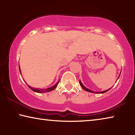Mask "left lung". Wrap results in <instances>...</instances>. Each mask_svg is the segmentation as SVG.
Instances as JSON below:
<instances>
[{
    "instance_id": "1",
    "label": "left lung",
    "mask_w": 135,
    "mask_h": 135,
    "mask_svg": "<svg viewBox=\"0 0 135 135\" xmlns=\"http://www.w3.org/2000/svg\"><path fill=\"white\" fill-rule=\"evenodd\" d=\"M119 77H120V76H119ZM79 83H80V86H81V88H83V89L84 90H86V91H88V92H92V93H99V92H94V91H92V90H89V89H87L86 88H85V87H84L83 85V84H82L81 83V82L80 81V80L79 81ZM111 89V88H110ZM109 89L108 90H109V89ZM108 90H104V91H102V92H100V93H105V92H107V91H108Z\"/></svg>"
}]
</instances>
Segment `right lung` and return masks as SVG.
Returning a JSON list of instances; mask_svg holds the SVG:
<instances>
[{
    "mask_svg": "<svg viewBox=\"0 0 135 135\" xmlns=\"http://www.w3.org/2000/svg\"><path fill=\"white\" fill-rule=\"evenodd\" d=\"M19 68H20V65H19ZM20 73H21V70H20ZM58 83H59V81L55 84V85H54V86H52V87H51V88H50L45 89H36V88H31V87L29 86H28V87H29L32 90L35 91V92H36L43 93V92H50V91L53 90L54 89H55V88L57 86V85H58Z\"/></svg>",
    "mask_w": 135,
    "mask_h": 135,
    "instance_id": "right-lung-1",
    "label": "right lung"
}]
</instances>
